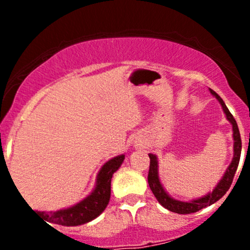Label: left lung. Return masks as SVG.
Masks as SVG:
<instances>
[{
    "label": "left lung",
    "instance_id": "obj_1",
    "mask_svg": "<svg viewBox=\"0 0 250 250\" xmlns=\"http://www.w3.org/2000/svg\"><path fill=\"white\" fill-rule=\"evenodd\" d=\"M211 94L219 100V103L221 104V107H223L224 112H225L226 118L230 121V123L232 125V130H233V158L231 161L230 166L226 169L225 174H224L223 179L219 181L218 185L215 186L211 192H209L208 195L203 196V197L197 198V200L190 201V202H181V201L174 200V198L170 197L167 192L163 188L162 184H161L160 178H158V162L157 157L152 153H148V157H150V169H148V175H147V181L148 186H150L151 191L155 195V197L157 198V201L165 207L168 210L174 211V213L178 214H190V213H196V211L201 210L202 208H206V207L210 206V204L215 203L216 201L220 200L224 195L229 191L231 184H232L233 176L236 174L237 167H238L239 163V157H241V150H242V140L241 135H239L238 125H237L236 120L233 118V116L231 115V112L229 111L228 106L225 105L224 100L214 92L213 89H210Z\"/></svg>",
    "mask_w": 250,
    "mask_h": 250
}]
</instances>
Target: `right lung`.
Listing matches in <instances>:
<instances>
[{
  "mask_svg": "<svg viewBox=\"0 0 250 250\" xmlns=\"http://www.w3.org/2000/svg\"><path fill=\"white\" fill-rule=\"evenodd\" d=\"M125 155H120L107 161L97 176V185L88 197L80 203L58 211H37L40 216L48 223L62 226H77L89 223L99 216L109 204L111 196V179L113 173L121 167Z\"/></svg>",
  "mask_w": 250,
  "mask_h": 250,
  "instance_id": "add662e5",
  "label": "right lung"
}]
</instances>
